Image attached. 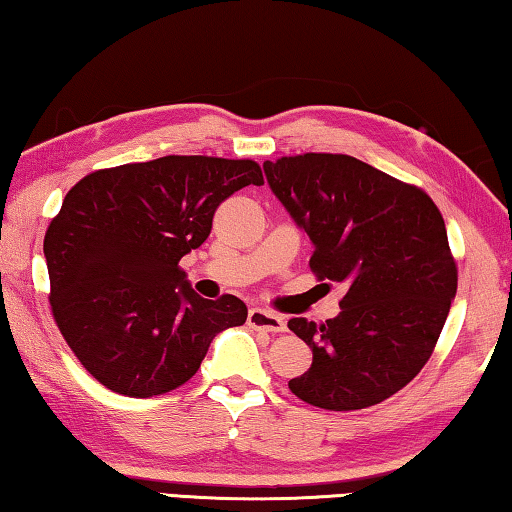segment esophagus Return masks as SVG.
I'll return each mask as SVG.
<instances>
[{"label": "esophagus", "instance_id": "34e87169", "mask_svg": "<svg viewBox=\"0 0 512 512\" xmlns=\"http://www.w3.org/2000/svg\"><path fill=\"white\" fill-rule=\"evenodd\" d=\"M247 324L256 330H265V333H285V319L274 315L270 310H263V308H251L249 315H247Z\"/></svg>", "mask_w": 512, "mask_h": 512}]
</instances>
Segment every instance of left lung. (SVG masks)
<instances>
[{
  "instance_id": "obj_1",
  "label": "left lung",
  "mask_w": 512,
  "mask_h": 512,
  "mask_svg": "<svg viewBox=\"0 0 512 512\" xmlns=\"http://www.w3.org/2000/svg\"><path fill=\"white\" fill-rule=\"evenodd\" d=\"M267 184L306 231L321 281L342 283L337 317L290 319L310 346L294 396L330 411L364 409L416 378L456 297V265L432 197L348 155L308 152L263 164Z\"/></svg>"
}]
</instances>
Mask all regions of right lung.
I'll use <instances>...</instances> for the list:
<instances>
[{
    "label": "right lung",
    "instance_id": "add662e5",
    "mask_svg": "<svg viewBox=\"0 0 512 512\" xmlns=\"http://www.w3.org/2000/svg\"><path fill=\"white\" fill-rule=\"evenodd\" d=\"M249 184H263L251 159L168 155L96 170L67 193L44 236L51 310L103 387L130 398L173 391L197 373L215 335L245 324V303L202 299L179 261Z\"/></svg>",
    "mask_w": 512,
    "mask_h": 512
}]
</instances>
